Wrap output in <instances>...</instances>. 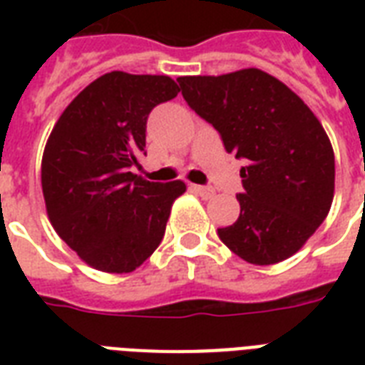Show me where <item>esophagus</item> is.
<instances>
[{"label": "esophagus", "instance_id": "34e87169", "mask_svg": "<svg viewBox=\"0 0 365 365\" xmlns=\"http://www.w3.org/2000/svg\"><path fill=\"white\" fill-rule=\"evenodd\" d=\"M191 189H193L195 193H199L202 199H212V197L216 195V191L212 187H208V185H191Z\"/></svg>", "mask_w": 365, "mask_h": 365}]
</instances>
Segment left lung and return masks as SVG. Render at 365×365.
<instances>
[{"instance_id": "left-lung-1", "label": "left lung", "mask_w": 365, "mask_h": 365, "mask_svg": "<svg viewBox=\"0 0 365 365\" xmlns=\"http://www.w3.org/2000/svg\"><path fill=\"white\" fill-rule=\"evenodd\" d=\"M189 108L210 123L240 168L239 220L217 229L233 254L254 265L288 259L326 220L334 200L329 138L303 100L257 68L178 77Z\"/></svg>"}]
</instances>
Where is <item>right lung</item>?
Masks as SVG:
<instances>
[{
  "instance_id": "1",
  "label": "right lung",
  "mask_w": 365,
  "mask_h": 365,
  "mask_svg": "<svg viewBox=\"0 0 365 365\" xmlns=\"http://www.w3.org/2000/svg\"><path fill=\"white\" fill-rule=\"evenodd\" d=\"M180 93L168 76L111 71L85 87L47 140L41 187L54 231L85 263L130 272L165 237L172 202L185 183L132 174L145 155V125L155 106Z\"/></svg>"
}]
</instances>
